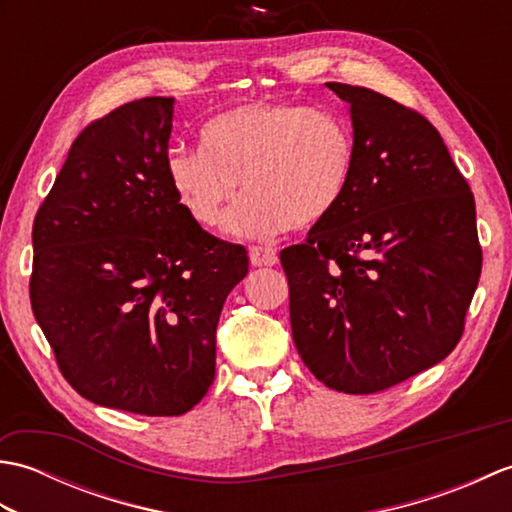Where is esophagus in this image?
Instances as JSON below:
<instances>
[{
	"label": "esophagus",
	"mask_w": 512,
	"mask_h": 512,
	"mask_svg": "<svg viewBox=\"0 0 512 512\" xmlns=\"http://www.w3.org/2000/svg\"><path fill=\"white\" fill-rule=\"evenodd\" d=\"M250 264L253 266H275L279 262L277 250L270 246H250Z\"/></svg>",
	"instance_id": "1"
}]
</instances>
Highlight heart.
I'll return each instance as SVG.
<instances>
[{"mask_svg":"<svg viewBox=\"0 0 512 512\" xmlns=\"http://www.w3.org/2000/svg\"><path fill=\"white\" fill-rule=\"evenodd\" d=\"M202 149H171L167 180L195 222L226 217L242 237L310 228L330 217L352 184L356 136L345 116L292 101H255L213 116L200 132Z\"/></svg>","mask_w":512,"mask_h":512,"instance_id":"1","label":"heart"}]
</instances>
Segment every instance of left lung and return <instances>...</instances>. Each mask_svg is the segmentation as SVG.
Masks as SVG:
<instances>
[{
    "instance_id": "1",
    "label": "left lung",
    "mask_w": 512,
    "mask_h": 512,
    "mask_svg": "<svg viewBox=\"0 0 512 512\" xmlns=\"http://www.w3.org/2000/svg\"><path fill=\"white\" fill-rule=\"evenodd\" d=\"M328 88L350 103L352 184L279 259L301 361L325 387L376 394L460 343L482 273L475 200L420 112L358 85Z\"/></svg>"
}]
</instances>
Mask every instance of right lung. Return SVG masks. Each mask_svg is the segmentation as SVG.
<instances>
[{
  "mask_svg": "<svg viewBox=\"0 0 512 512\" xmlns=\"http://www.w3.org/2000/svg\"><path fill=\"white\" fill-rule=\"evenodd\" d=\"M173 99L147 96L74 138L32 224L30 306L90 402L182 416L215 378V328L244 246L193 220L167 180Z\"/></svg>",
  "mask_w": 512,
  "mask_h": 512,
  "instance_id": "right-lung-1",
  "label": "right lung"
}]
</instances>
